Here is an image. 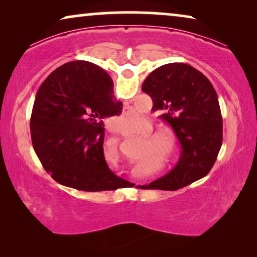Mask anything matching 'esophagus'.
I'll list each match as a JSON object with an SVG mask.
<instances>
[{"label": "esophagus", "mask_w": 257, "mask_h": 257, "mask_svg": "<svg viewBox=\"0 0 257 257\" xmlns=\"http://www.w3.org/2000/svg\"><path fill=\"white\" fill-rule=\"evenodd\" d=\"M124 112H125V113H128V112H130V108L128 107H124Z\"/></svg>", "instance_id": "34e87169"}]
</instances>
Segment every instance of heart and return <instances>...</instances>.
I'll use <instances>...</instances> for the list:
<instances>
[{"mask_svg": "<svg viewBox=\"0 0 257 257\" xmlns=\"http://www.w3.org/2000/svg\"><path fill=\"white\" fill-rule=\"evenodd\" d=\"M151 130H152V124L150 122L149 131H151ZM150 138L157 140V144H152V145H153V147H156L157 150H160V152L166 154V156H170V154L172 153V151H173V147H174L173 146L174 144H173V142H172L171 137H168L166 133L161 132V131L151 133Z\"/></svg>", "mask_w": 257, "mask_h": 257, "instance_id": "1", "label": "heart"}]
</instances>
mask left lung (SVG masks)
<instances>
[{
	"label": "left lung",
	"mask_w": 257,
	"mask_h": 257,
	"mask_svg": "<svg viewBox=\"0 0 257 257\" xmlns=\"http://www.w3.org/2000/svg\"><path fill=\"white\" fill-rule=\"evenodd\" d=\"M142 90L173 128L181 154L173 170L140 188L177 191L206 177L222 145V115L212 83L191 65L170 63L151 72Z\"/></svg>",
	"instance_id": "8db88e82"
}]
</instances>
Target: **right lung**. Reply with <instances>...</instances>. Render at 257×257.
I'll return each instance as SVG.
<instances>
[{
	"label": "right lung",
	"mask_w": 257,
	"mask_h": 257,
	"mask_svg": "<svg viewBox=\"0 0 257 257\" xmlns=\"http://www.w3.org/2000/svg\"><path fill=\"white\" fill-rule=\"evenodd\" d=\"M113 82L93 63L59 66L37 91L30 119L31 142L47 173L58 184L85 192L114 191L126 180L104 157V119L121 113Z\"/></svg>",
	"instance_id": "1"
}]
</instances>
